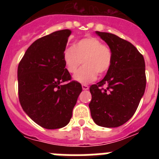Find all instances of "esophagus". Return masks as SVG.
<instances>
[{
	"mask_svg": "<svg viewBox=\"0 0 159 159\" xmlns=\"http://www.w3.org/2000/svg\"><path fill=\"white\" fill-rule=\"evenodd\" d=\"M82 88L83 90H88L89 89V87L87 84H82Z\"/></svg>",
	"mask_w": 159,
	"mask_h": 159,
	"instance_id": "34e87169",
	"label": "esophagus"
}]
</instances>
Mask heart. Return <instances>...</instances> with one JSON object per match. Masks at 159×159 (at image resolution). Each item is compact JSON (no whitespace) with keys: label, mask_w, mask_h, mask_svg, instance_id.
Masks as SVG:
<instances>
[{"label":"heart","mask_w":159,"mask_h":159,"mask_svg":"<svg viewBox=\"0 0 159 159\" xmlns=\"http://www.w3.org/2000/svg\"><path fill=\"white\" fill-rule=\"evenodd\" d=\"M63 61L70 73H75L84 63L73 79L80 84H88L95 80L97 74L103 75L109 70L112 52L98 38L88 36L76 41L72 47L67 48L63 52Z\"/></svg>","instance_id":"1"}]
</instances>
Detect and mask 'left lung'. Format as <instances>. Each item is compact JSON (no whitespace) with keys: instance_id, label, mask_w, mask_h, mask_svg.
<instances>
[{"instance_id":"1","label":"left lung","mask_w":159,"mask_h":159,"mask_svg":"<svg viewBox=\"0 0 159 159\" xmlns=\"http://www.w3.org/2000/svg\"><path fill=\"white\" fill-rule=\"evenodd\" d=\"M95 33L111 49L112 62L104 78L90 87L91 116L100 127H117L133 116L144 95L145 61L130 42L108 32Z\"/></svg>"}]
</instances>
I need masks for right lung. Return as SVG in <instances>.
I'll use <instances>...</instances> for the list:
<instances>
[{"mask_svg":"<svg viewBox=\"0 0 159 159\" xmlns=\"http://www.w3.org/2000/svg\"><path fill=\"white\" fill-rule=\"evenodd\" d=\"M69 29L54 32L29 46L17 69L19 100L24 111L40 127H65L82 92L76 81L68 84L71 75L63 61Z\"/></svg>","mask_w":159,"mask_h":159,"instance_id":"obj_1","label":"right lung"}]
</instances>
